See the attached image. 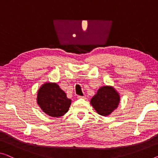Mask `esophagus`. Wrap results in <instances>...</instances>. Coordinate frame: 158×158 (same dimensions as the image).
I'll return each instance as SVG.
<instances>
[{
	"mask_svg": "<svg viewBox=\"0 0 158 158\" xmlns=\"http://www.w3.org/2000/svg\"><path fill=\"white\" fill-rule=\"evenodd\" d=\"M77 98H78V99H85V97H84V96H78V97H77Z\"/></svg>",
	"mask_w": 158,
	"mask_h": 158,
	"instance_id": "34e87169",
	"label": "esophagus"
}]
</instances>
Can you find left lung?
Listing matches in <instances>:
<instances>
[{
  "label": "left lung",
  "mask_w": 158,
  "mask_h": 158,
  "mask_svg": "<svg viewBox=\"0 0 158 158\" xmlns=\"http://www.w3.org/2000/svg\"><path fill=\"white\" fill-rule=\"evenodd\" d=\"M120 96L111 86H103L91 99L90 104L99 114L108 116L118 107Z\"/></svg>",
  "instance_id": "1"
}]
</instances>
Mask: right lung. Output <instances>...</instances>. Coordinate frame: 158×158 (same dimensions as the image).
<instances>
[{
    "mask_svg": "<svg viewBox=\"0 0 158 158\" xmlns=\"http://www.w3.org/2000/svg\"><path fill=\"white\" fill-rule=\"evenodd\" d=\"M37 102L44 112L52 117H60L69 110L71 99L60 88L59 85L46 82L39 89Z\"/></svg>",
    "mask_w": 158,
    "mask_h": 158,
    "instance_id": "add662e5",
    "label": "right lung"
}]
</instances>
